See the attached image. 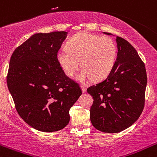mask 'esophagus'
Segmentation results:
<instances>
[{
  "label": "esophagus",
  "mask_w": 157,
  "mask_h": 157,
  "mask_svg": "<svg viewBox=\"0 0 157 157\" xmlns=\"http://www.w3.org/2000/svg\"><path fill=\"white\" fill-rule=\"evenodd\" d=\"M80 88H81L82 93H85L86 92V89L85 86H80Z\"/></svg>",
  "instance_id": "34e87169"
}]
</instances>
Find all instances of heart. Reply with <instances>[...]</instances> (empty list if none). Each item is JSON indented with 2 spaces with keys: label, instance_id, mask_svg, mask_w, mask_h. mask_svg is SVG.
<instances>
[{
  "label": "heart",
  "instance_id": "heart-1",
  "mask_svg": "<svg viewBox=\"0 0 157 157\" xmlns=\"http://www.w3.org/2000/svg\"><path fill=\"white\" fill-rule=\"evenodd\" d=\"M67 49L56 53V61L68 77H72L80 64L82 69L76 77L81 82L99 80L110 73L116 59V47L109 37L80 32L67 44Z\"/></svg>",
  "mask_w": 157,
  "mask_h": 157
}]
</instances>
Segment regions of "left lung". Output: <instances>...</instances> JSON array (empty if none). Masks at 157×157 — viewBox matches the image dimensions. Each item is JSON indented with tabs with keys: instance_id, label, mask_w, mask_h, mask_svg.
Here are the masks:
<instances>
[{
	"instance_id": "8db88e82",
	"label": "left lung",
	"mask_w": 157,
	"mask_h": 157,
	"mask_svg": "<svg viewBox=\"0 0 157 157\" xmlns=\"http://www.w3.org/2000/svg\"><path fill=\"white\" fill-rule=\"evenodd\" d=\"M115 41L118 52L113 69L104 80L87 89L94 100L91 122L97 130L109 133L126 130L139 118L147 80L145 66L135 48L121 37L116 36Z\"/></svg>"
}]
</instances>
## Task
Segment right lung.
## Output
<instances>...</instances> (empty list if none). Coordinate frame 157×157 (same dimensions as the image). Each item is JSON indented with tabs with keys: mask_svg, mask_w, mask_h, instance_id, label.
<instances>
[{
	"mask_svg": "<svg viewBox=\"0 0 157 157\" xmlns=\"http://www.w3.org/2000/svg\"><path fill=\"white\" fill-rule=\"evenodd\" d=\"M65 31L33 34L15 50L6 82L18 115L36 130H62L70 120L69 109L82 91L56 61L66 39Z\"/></svg>",
	"mask_w": 157,
	"mask_h": 157,
	"instance_id": "right-lung-1",
	"label": "right lung"
}]
</instances>
